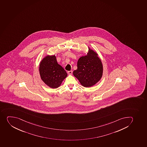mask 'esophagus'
Returning a JSON list of instances; mask_svg holds the SVG:
<instances>
[{"label":"esophagus","instance_id":"obj_1","mask_svg":"<svg viewBox=\"0 0 147 147\" xmlns=\"http://www.w3.org/2000/svg\"><path fill=\"white\" fill-rule=\"evenodd\" d=\"M72 72H72V70H70V71H67V73H68L69 74V75H71V74H72Z\"/></svg>","mask_w":147,"mask_h":147}]
</instances>
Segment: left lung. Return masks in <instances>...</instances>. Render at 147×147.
Returning <instances> with one entry per match:
<instances>
[{
    "instance_id": "obj_1",
    "label": "left lung",
    "mask_w": 147,
    "mask_h": 147,
    "mask_svg": "<svg viewBox=\"0 0 147 147\" xmlns=\"http://www.w3.org/2000/svg\"><path fill=\"white\" fill-rule=\"evenodd\" d=\"M88 49L87 55L78 59V69L73 71L74 76L86 88L91 87L97 83L101 80L103 72L102 63L97 53L90 48Z\"/></svg>"
}]
</instances>
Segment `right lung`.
Wrapping results in <instances>:
<instances>
[{
    "mask_svg": "<svg viewBox=\"0 0 147 147\" xmlns=\"http://www.w3.org/2000/svg\"><path fill=\"white\" fill-rule=\"evenodd\" d=\"M40 78L46 85L52 88L59 87L67 74L57 63L55 55H47L40 61L39 65Z\"/></svg>",
    "mask_w": 147,
    "mask_h": 147,
    "instance_id": "1",
    "label": "right lung"
}]
</instances>
